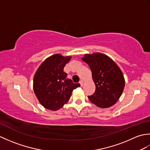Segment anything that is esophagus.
Segmentation results:
<instances>
[{"label":"esophagus","instance_id":"esophagus-1","mask_svg":"<svg viewBox=\"0 0 150 150\" xmlns=\"http://www.w3.org/2000/svg\"><path fill=\"white\" fill-rule=\"evenodd\" d=\"M79 83H80L81 86H83V84H84V82L82 81H79Z\"/></svg>","mask_w":150,"mask_h":150}]
</instances>
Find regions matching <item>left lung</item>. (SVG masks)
<instances>
[{"mask_svg": "<svg viewBox=\"0 0 150 150\" xmlns=\"http://www.w3.org/2000/svg\"><path fill=\"white\" fill-rule=\"evenodd\" d=\"M82 60L90 68L95 85L92 103L101 108L112 106L122 93L125 80L119 67L110 57L100 53L85 54Z\"/></svg>", "mask_w": 150, "mask_h": 150, "instance_id": "left-lung-1", "label": "left lung"}]
</instances>
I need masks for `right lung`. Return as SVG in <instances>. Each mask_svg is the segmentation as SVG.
<instances>
[{
	"label": "right lung",
	"mask_w": 150,
	"mask_h": 150,
	"mask_svg": "<svg viewBox=\"0 0 150 150\" xmlns=\"http://www.w3.org/2000/svg\"><path fill=\"white\" fill-rule=\"evenodd\" d=\"M55 54L41 64L33 78V90L39 103L47 110L56 111L68 103L73 90L80 84L67 78L64 68L71 59Z\"/></svg>",
	"instance_id": "right-lung-1"
}]
</instances>
